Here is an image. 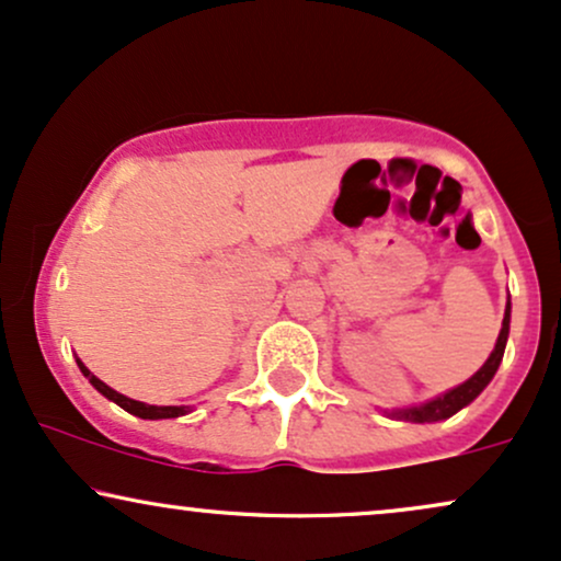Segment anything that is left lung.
<instances>
[{"label": "left lung", "mask_w": 561, "mask_h": 561, "mask_svg": "<svg viewBox=\"0 0 561 561\" xmlns=\"http://www.w3.org/2000/svg\"><path fill=\"white\" fill-rule=\"evenodd\" d=\"M510 316H512V306L507 302L504 308V321H502V332L496 336V345L491 350L489 360L483 363L481 368L470 376L468 381H462L460 387L444 391V394L434 397V400L413 404V408H400V410H383L389 417H397V421H410V423H438V421H447L455 413H460L462 408H468L470 402L476 400L481 391L489 387L494 374L499 370V363L504 357V347H507V336H510Z\"/></svg>", "instance_id": "left-lung-1"}]
</instances>
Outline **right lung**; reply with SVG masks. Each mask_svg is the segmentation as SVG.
Returning <instances> with one entry per match:
<instances>
[{
  "label": "right lung",
  "mask_w": 561,
  "mask_h": 561,
  "mask_svg": "<svg viewBox=\"0 0 561 561\" xmlns=\"http://www.w3.org/2000/svg\"><path fill=\"white\" fill-rule=\"evenodd\" d=\"M76 360H78L80 374H83L85 379L91 381L93 389L101 391V394H104L106 400H112L114 404H119V408L127 410V413L135 415V417H144V421H161V417H180V415L191 413V408H187V404H164V408H159V404H146V402L130 400V397L119 394V391H114L112 387H106L104 381L96 379V376H93L91 370L83 366V360H80V357H76Z\"/></svg>",
  "instance_id": "1"
}]
</instances>
